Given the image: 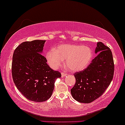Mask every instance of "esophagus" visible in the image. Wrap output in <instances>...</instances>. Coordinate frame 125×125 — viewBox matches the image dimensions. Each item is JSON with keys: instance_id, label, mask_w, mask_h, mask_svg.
Listing matches in <instances>:
<instances>
[{"instance_id": "1", "label": "esophagus", "mask_w": 125, "mask_h": 125, "mask_svg": "<svg viewBox=\"0 0 125 125\" xmlns=\"http://www.w3.org/2000/svg\"><path fill=\"white\" fill-rule=\"evenodd\" d=\"M66 75H67V74H66V73H65V72H62V73H61V76H62V77L66 76Z\"/></svg>"}]
</instances>
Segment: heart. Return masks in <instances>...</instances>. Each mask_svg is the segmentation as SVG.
Wrapping results in <instances>:
<instances>
[{"mask_svg":"<svg viewBox=\"0 0 125 125\" xmlns=\"http://www.w3.org/2000/svg\"><path fill=\"white\" fill-rule=\"evenodd\" d=\"M93 53L90 48L80 44H64L57 46L53 51L46 54L48 62L52 69L61 66L63 60L72 72H78L86 68L91 61Z\"/></svg>","mask_w":125,"mask_h":125,"instance_id":"obj_1","label":"heart"}]
</instances>
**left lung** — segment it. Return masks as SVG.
<instances>
[{"label":"left lung","mask_w":125,"mask_h":125,"mask_svg":"<svg viewBox=\"0 0 125 125\" xmlns=\"http://www.w3.org/2000/svg\"><path fill=\"white\" fill-rule=\"evenodd\" d=\"M95 52L99 53L89 65L74 74L76 83L71 94L74 100L81 103H90L101 96L113 78L114 64L110 48L98 42Z\"/></svg>","instance_id":"obj_1"}]
</instances>
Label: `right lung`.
Returning a JSON list of instances; mask_svg holds the SVG:
<instances>
[{
    "mask_svg": "<svg viewBox=\"0 0 125 125\" xmlns=\"http://www.w3.org/2000/svg\"><path fill=\"white\" fill-rule=\"evenodd\" d=\"M45 40L25 42L15 49L12 62V76L16 88L28 100L44 102L50 98L54 83L61 77L47 64L41 54Z\"/></svg>",
    "mask_w": 125,
    "mask_h": 125,
    "instance_id": "add662e5",
    "label": "right lung"
}]
</instances>
